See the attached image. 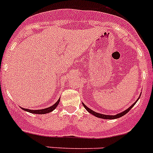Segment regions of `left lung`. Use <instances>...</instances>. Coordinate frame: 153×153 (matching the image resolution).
I'll return each mask as SVG.
<instances>
[{"label": "left lung", "instance_id": "left-lung-1", "mask_svg": "<svg viewBox=\"0 0 153 153\" xmlns=\"http://www.w3.org/2000/svg\"><path fill=\"white\" fill-rule=\"evenodd\" d=\"M138 99H137V100H138ZM137 100L136 101V102H134V104H133L131 106V107L129 108H127V110H125V111H124L121 112V113H120V114H116V115H105V114H99V113H97V112H96V111H92V110H91L90 108H88V107H86V106L85 105H84L83 103H82V105H83L84 108H86V110H87L88 111H89V113H90V114H93V115H94V116H96V117H100V118H103V119H115V118H118V117H122L123 115H124V114H127V112H128L129 111L131 110V109L133 107H134V105L136 104V102H137Z\"/></svg>", "mask_w": 153, "mask_h": 153}]
</instances>
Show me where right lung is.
Returning a JSON list of instances; mask_svg holds the SVG:
<instances>
[{
    "instance_id": "right-lung-1",
    "label": "right lung",
    "mask_w": 153,
    "mask_h": 153,
    "mask_svg": "<svg viewBox=\"0 0 153 153\" xmlns=\"http://www.w3.org/2000/svg\"><path fill=\"white\" fill-rule=\"evenodd\" d=\"M59 102H60V99H58V100H57V102H56L55 104L53 105L52 106H51V107H49V108H47L41 109V110H30V109L22 108V109L26 111L30 112V113H33V114H46V113H49V112H51V111H52L53 110H54V109H55V108L57 106V105H58V103H59Z\"/></svg>"
}]
</instances>
